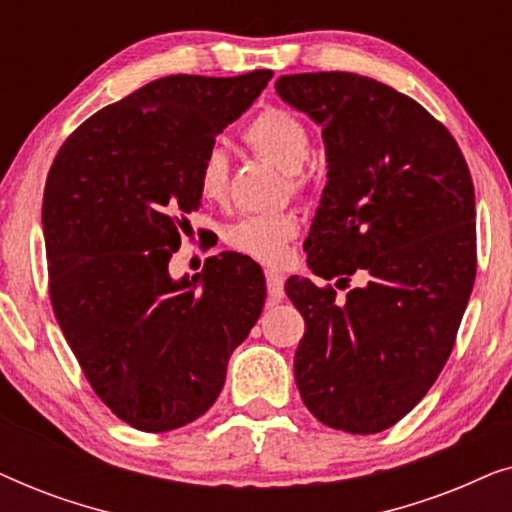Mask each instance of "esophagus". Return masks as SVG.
Here are the masks:
<instances>
[{"label": "esophagus", "mask_w": 512, "mask_h": 512, "mask_svg": "<svg viewBox=\"0 0 512 512\" xmlns=\"http://www.w3.org/2000/svg\"><path fill=\"white\" fill-rule=\"evenodd\" d=\"M265 284H268L270 303H279L284 298V275L277 270H265Z\"/></svg>", "instance_id": "esophagus-1"}]
</instances>
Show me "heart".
Listing matches in <instances>:
<instances>
[{
  "instance_id": "1",
  "label": "heart",
  "mask_w": 512,
  "mask_h": 512,
  "mask_svg": "<svg viewBox=\"0 0 512 512\" xmlns=\"http://www.w3.org/2000/svg\"><path fill=\"white\" fill-rule=\"evenodd\" d=\"M244 142L258 156L270 160L279 170L289 174L293 191H303L300 170L310 160L312 137L296 116L284 109H265L244 130ZM198 186L205 200L219 202L228 191V156L221 146H209L200 160ZM298 233L293 214L244 216L228 228L226 242L254 261L277 265L282 263L286 242Z\"/></svg>"
}]
</instances>
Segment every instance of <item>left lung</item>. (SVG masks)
Here are the masks:
<instances>
[{
    "mask_svg": "<svg viewBox=\"0 0 512 512\" xmlns=\"http://www.w3.org/2000/svg\"><path fill=\"white\" fill-rule=\"evenodd\" d=\"M279 97L321 125L328 181L307 265L291 277L305 319L293 373L307 410L380 433L426 396L454 347L475 282V195L464 153L422 104L349 72L279 76Z\"/></svg>",
    "mask_w": 512,
    "mask_h": 512,
    "instance_id": "8db88e82",
    "label": "left lung"
}]
</instances>
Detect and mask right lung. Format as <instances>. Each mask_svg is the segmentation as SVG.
I'll return each instance as SVG.
<instances>
[{
	"instance_id": "add662e5",
	"label": "right lung",
	"mask_w": 512,
	"mask_h": 512,
	"mask_svg": "<svg viewBox=\"0 0 512 512\" xmlns=\"http://www.w3.org/2000/svg\"><path fill=\"white\" fill-rule=\"evenodd\" d=\"M272 79L270 69L146 83L83 121L44 188L48 291L90 387L146 433L212 408L228 359L261 317L265 277L242 254L172 279L200 160Z\"/></svg>"
}]
</instances>
